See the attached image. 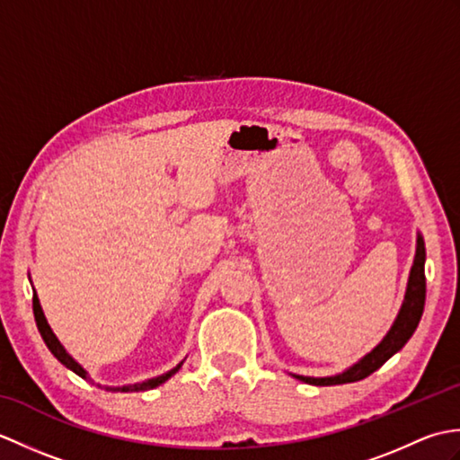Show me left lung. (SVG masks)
Returning <instances> with one entry per match:
<instances>
[{
	"mask_svg": "<svg viewBox=\"0 0 460 460\" xmlns=\"http://www.w3.org/2000/svg\"><path fill=\"white\" fill-rule=\"evenodd\" d=\"M425 308V243L421 237H417V252L411 269V277H409V285L405 292V300L402 312L395 320L392 330L387 332L384 341L369 354L359 359L354 367L334 377H305L296 376L300 381H306L310 385H340V384H351V381H359L374 374L385 361L392 358L395 351L402 349L407 340L413 336V332L423 316Z\"/></svg>",
	"mask_w": 460,
	"mask_h": 460,
	"instance_id": "left-lung-1",
	"label": "left lung"
}]
</instances>
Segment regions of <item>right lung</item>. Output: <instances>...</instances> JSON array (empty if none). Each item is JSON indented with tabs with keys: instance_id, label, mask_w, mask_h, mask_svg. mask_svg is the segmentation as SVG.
Returning <instances> with one entry per match:
<instances>
[{
	"instance_id": "right-lung-1",
	"label": "right lung",
	"mask_w": 460,
	"mask_h": 460,
	"mask_svg": "<svg viewBox=\"0 0 460 460\" xmlns=\"http://www.w3.org/2000/svg\"><path fill=\"white\" fill-rule=\"evenodd\" d=\"M33 314H35V322H37V328H39V332H41V336H43V340H45V344H47V348L51 349V354L61 361L63 366H66L68 369H73L76 376H81V377H84V379H89L86 377V371L76 364V361L66 354V351L63 349V346L58 344V340H57V336L53 334V330L49 328V324H47V320H45V316H43V310H41V305H39V298H37V295H33ZM181 367V364L178 366V367H173L172 371H168V374H164V376H160V377H154V379H148V381H144V384H134V385H124V387H106L109 389V392H146V389H152V387H158L160 384H164L165 379L168 377H172L175 371H178Z\"/></svg>"
}]
</instances>
